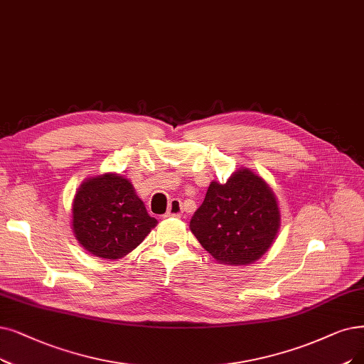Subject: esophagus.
<instances>
[{
	"label": "esophagus",
	"mask_w": 364,
	"mask_h": 364,
	"mask_svg": "<svg viewBox=\"0 0 364 364\" xmlns=\"http://www.w3.org/2000/svg\"><path fill=\"white\" fill-rule=\"evenodd\" d=\"M164 216L181 218V216H182V203H181V200L173 198V200L170 201V205H168V210H167V213H166Z\"/></svg>",
	"instance_id": "1"
}]
</instances>
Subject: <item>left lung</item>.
<instances>
[{"label": "left lung", "mask_w": 364, "mask_h": 364, "mask_svg": "<svg viewBox=\"0 0 364 364\" xmlns=\"http://www.w3.org/2000/svg\"><path fill=\"white\" fill-rule=\"evenodd\" d=\"M279 221L278 203L269 185L242 168L225 183L209 185L190 228L216 261L243 266L266 254L278 235Z\"/></svg>", "instance_id": "left-lung-1"}]
</instances>
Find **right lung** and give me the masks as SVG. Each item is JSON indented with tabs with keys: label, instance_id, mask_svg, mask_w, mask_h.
<instances>
[{
	"label": "right lung",
	"instance_id": "1",
	"mask_svg": "<svg viewBox=\"0 0 364 364\" xmlns=\"http://www.w3.org/2000/svg\"><path fill=\"white\" fill-rule=\"evenodd\" d=\"M156 225L128 179L103 174L83 182L73 201V231L95 257L118 259L132 252Z\"/></svg>",
	"mask_w": 364,
	"mask_h": 364
}]
</instances>
